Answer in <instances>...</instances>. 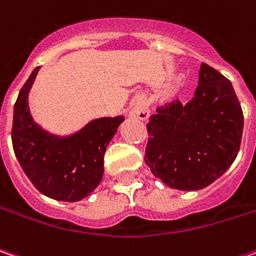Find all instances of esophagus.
Masks as SVG:
<instances>
[{"mask_svg":"<svg viewBox=\"0 0 256 256\" xmlns=\"http://www.w3.org/2000/svg\"><path fill=\"white\" fill-rule=\"evenodd\" d=\"M132 116L140 120H146L148 118V110H147V103L143 99H137L132 108Z\"/></svg>","mask_w":256,"mask_h":256,"instance_id":"esophagus-1","label":"esophagus"}]
</instances>
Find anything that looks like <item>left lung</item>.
I'll return each instance as SVG.
<instances>
[{
  "label": "left lung",
  "mask_w": 256,
  "mask_h": 256,
  "mask_svg": "<svg viewBox=\"0 0 256 256\" xmlns=\"http://www.w3.org/2000/svg\"><path fill=\"white\" fill-rule=\"evenodd\" d=\"M242 128V109L231 82L201 64L192 99L162 106L148 119L146 163L172 188H204L234 163Z\"/></svg>",
  "instance_id": "8db88e82"
}]
</instances>
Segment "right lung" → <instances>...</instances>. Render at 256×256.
I'll return each instance as SVG.
<instances>
[{"instance_id": "right-lung-1", "label": "right lung", "mask_w": 256, "mask_h": 256, "mask_svg": "<svg viewBox=\"0 0 256 256\" xmlns=\"http://www.w3.org/2000/svg\"><path fill=\"white\" fill-rule=\"evenodd\" d=\"M38 69L32 70L14 106V153L34 187L44 196L58 201H79L102 181L106 147L124 118L92 120L74 136H50L34 123L28 109L26 96Z\"/></svg>"}]
</instances>
